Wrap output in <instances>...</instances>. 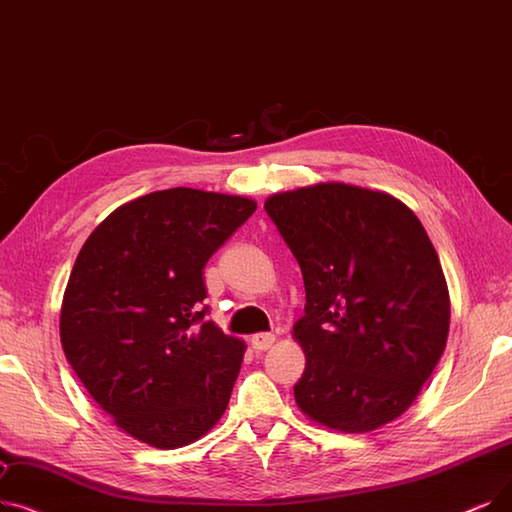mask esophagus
I'll use <instances>...</instances> for the list:
<instances>
[{
	"label": "esophagus",
	"mask_w": 512,
	"mask_h": 512,
	"mask_svg": "<svg viewBox=\"0 0 512 512\" xmlns=\"http://www.w3.org/2000/svg\"><path fill=\"white\" fill-rule=\"evenodd\" d=\"M276 343V337L272 332H257V335L251 337V345L255 351H268Z\"/></svg>",
	"instance_id": "34e87169"
}]
</instances>
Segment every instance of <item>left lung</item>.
Masks as SVG:
<instances>
[{
	"label": "left lung",
	"mask_w": 512,
	"mask_h": 512,
	"mask_svg": "<svg viewBox=\"0 0 512 512\" xmlns=\"http://www.w3.org/2000/svg\"><path fill=\"white\" fill-rule=\"evenodd\" d=\"M299 261L305 351L299 410L341 433L402 416L446 349L450 293L437 251L399 198L343 182L276 192L265 201Z\"/></svg>",
	"instance_id": "left-lung-1"
}]
</instances>
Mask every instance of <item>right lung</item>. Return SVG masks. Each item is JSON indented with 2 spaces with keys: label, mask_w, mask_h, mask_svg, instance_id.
<instances>
[{
  "label": "right lung",
  "mask_w": 512,
  "mask_h": 512,
  "mask_svg": "<svg viewBox=\"0 0 512 512\" xmlns=\"http://www.w3.org/2000/svg\"><path fill=\"white\" fill-rule=\"evenodd\" d=\"M257 209L247 196L150 192L81 247L60 309L66 360L133 439L184 448L224 416L244 341L205 320L203 268Z\"/></svg>",
  "instance_id": "obj_1"
}]
</instances>
